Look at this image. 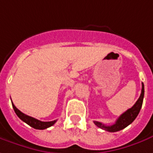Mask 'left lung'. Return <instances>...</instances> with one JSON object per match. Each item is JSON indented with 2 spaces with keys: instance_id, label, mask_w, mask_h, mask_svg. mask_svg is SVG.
<instances>
[{
  "instance_id": "obj_1",
  "label": "left lung",
  "mask_w": 153,
  "mask_h": 153,
  "mask_svg": "<svg viewBox=\"0 0 153 153\" xmlns=\"http://www.w3.org/2000/svg\"><path fill=\"white\" fill-rule=\"evenodd\" d=\"M143 98H144V85L142 83V93H141V95L137 100V101L135 103V105L131 108L128 109L122 115H120L119 118L116 120L115 124L111 125V126H105L99 121H94V123L100 128L107 131H110V132H116V131H119L120 130L126 128L129 125L131 124L133 122V120L138 116L140 110L142 108Z\"/></svg>"
}]
</instances>
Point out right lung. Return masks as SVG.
I'll return each instance as SVG.
<instances>
[{"label":"right lung","mask_w":153,"mask_h":153,"mask_svg":"<svg viewBox=\"0 0 153 153\" xmlns=\"http://www.w3.org/2000/svg\"><path fill=\"white\" fill-rule=\"evenodd\" d=\"M12 104V107L15 111L16 116L19 117L21 120L22 121H24L25 123H27V125H29L30 126H32L34 129H37V130H44V129L48 128L52 126L53 125L55 124V122L57 121V120H53V121H41V120H37V119H35L32 116H27L26 114L22 113V111H20L19 110L16 108V107L14 105V104L11 102Z\"/></svg>","instance_id":"obj_1"}]
</instances>
